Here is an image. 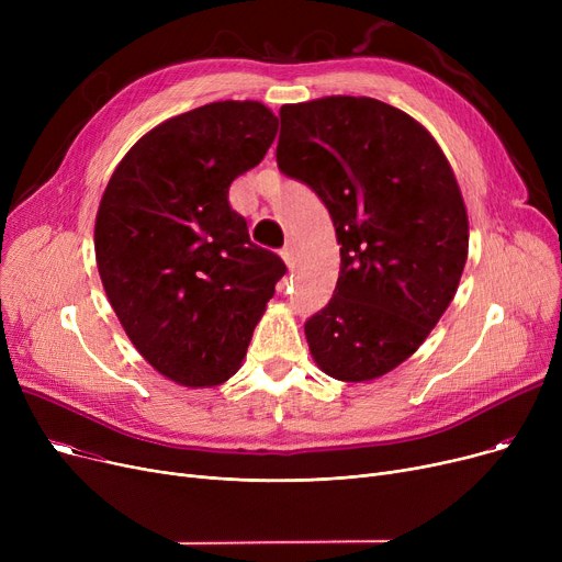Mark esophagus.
I'll return each mask as SVG.
<instances>
[{"mask_svg": "<svg viewBox=\"0 0 562 562\" xmlns=\"http://www.w3.org/2000/svg\"><path fill=\"white\" fill-rule=\"evenodd\" d=\"M280 255H282V259H284V263L291 269V266H293V255H296V241L289 239V241L284 244V248L280 250Z\"/></svg>", "mask_w": 562, "mask_h": 562, "instance_id": "obj_1", "label": "esophagus"}]
</instances>
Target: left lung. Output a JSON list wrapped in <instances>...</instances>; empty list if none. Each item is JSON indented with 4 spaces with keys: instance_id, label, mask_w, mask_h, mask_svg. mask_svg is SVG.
I'll use <instances>...</instances> for the list:
<instances>
[{
    "instance_id": "obj_1",
    "label": "left lung",
    "mask_w": 562,
    "mask_h": 562,
    "mask_svg": "<svg viewBox=\"0 0 562 562\" xmlns=\"http://www.w3.org/2000/svg\"><path fill=\"white\" fill-rule=\"evenodd\" d=\"M278 168L328 206L339 280L305 323L314 362L344 382L390 373L453 301L469 221L430 132L373 98L330 95L280 109Z\"/></svg>"
}]
</instances>
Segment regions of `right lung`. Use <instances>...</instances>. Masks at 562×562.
Masks as SVG:
<instances>
[{
	"label": "right lung",
	"mask_w": 562,
	"mask_h": 562,
	"mask_svg": "<svg viewBox=\"0 0 562 562\" xmlns=\"http://www.w3.org/2000/svg\"><path fill=\"white\" fill-rule=\"evenodd\" d=\"M278 134L261 102H212L136 140L113 170L95 218L106 299L136 350L184 387L239 371L284 261L250 241L229 184Z\"/></svg>",
	"instance_id": "obj_1"
}]
</instances>
